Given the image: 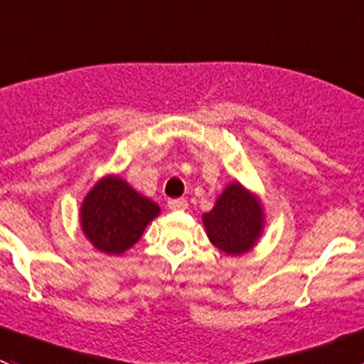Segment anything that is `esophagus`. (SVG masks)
<instances>
[{"label": "esophagus", "mask_w": 364, "mask_h": 364, "mask_svg": "<svg viewBox=\"0 0 364 364\" xmlns=\"http://www.w3.org/2000/svg\"><path fill=\"white\" fill-rule=\"evenodd\" d=\"M188 203L185 199H170L168 201V208L170 210H185Z\"/></svg>", "instance_id": "34e87169"}]
</instances>
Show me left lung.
I'll return each instance as SVG.
<instances>
[{"mask_svg": "<svg viewBox=\"0 0 364 364\" xmlns=\"http://www.w3.org/2000/svg\"><path fill=\"white\" fill-rule=\"evenodd\" d=\"M210 243L227 255L254 250L264 232V205L254 190L232 179L215 198L210 212L201 215Z\"/></svg>", "mask_w": 364, "mask_h": 364, "instance_id": "obj_1", "label": "left lung"}]
</instances>
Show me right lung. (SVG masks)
Segmentation results:
<instances>
[{"label":"right lung","instance_id":"obj_1","mask_svg":"<svg viewBox=\"0 0 364 364\" xmlns=\"http://www.w3.org/2000/svg\"><path fill=\"white\" fill-rule=\"evenodd\" d=\"M161 214L158 203L132 188L119 174L94 183L80 206V227L87 241L107 255H123Z\"/></svg>","mask_w":364,"mask_h":364}]
</instances>
